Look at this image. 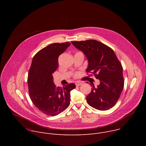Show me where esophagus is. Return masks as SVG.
<instances>
[{"label": "esophagus", "mask_w": 146, "mask_h": 146, "mask_svg": "<svg viewBox=\"0 0 146 146\" xmlns=\"http://www.w3.org/2000/svg\"><path fill=\"white\" fill-rule=\"evenodd\" d=\"M75 84H76V86H77V87H78V86H81L82 84H81V82H76V83H75Z\"/></svg>", "instance_id": "34e87169"}]
</instances>
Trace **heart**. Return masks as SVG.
<instances>
[{
	"label": "heart",
	"instance_id": "1",
	"mask_svg": "<svg viewBox=\"0 0 146 146\" xmlns=\"http://www.w3.org/2000/svg\"><path fill=\"white\" fill-rule=\"evenodd\" d=\"M78 75H79V74H78V73H75V74H74V77H78Z\"/></svg>",
	"mask_w": 146,
	"mask_h": 146
}]
</instances>
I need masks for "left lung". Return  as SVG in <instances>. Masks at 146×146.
I'll list each match as a JSON object with an SVG mask.
<instances>
[{"mask_svg": "<svg viewBox=\"0 0 146 146\" xmlns=\"http://www.w3.org/2000/svg\"><path fill=\"white\" fill-rule=\"evenodd\" d=\"M72 43L87 58V72L100 81L96 87L92 85L91 91L87 96L88 105L103 111L113 108L124 86L122 66L114 51L95 40L72 41Z\"/></svg>", "mask_w": 146, "mask_h": 146, "instance_id": "8db88e82", "label": "left lung"}]
</instances>
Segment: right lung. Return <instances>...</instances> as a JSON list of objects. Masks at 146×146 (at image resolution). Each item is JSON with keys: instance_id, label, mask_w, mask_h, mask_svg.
Returning <instances> with one entry per match:
<instances>
[{"instance_id": "right-lung-1", "label": "right lung", "mask_w": 146, "mask_h": 146, "mask_svg": "<svg viewBox=\"0 0 146 146\" xmlns=\"http://www.w3.org/2000/svg\"><path fill=\"white\" fill-rule=\"evenodd\" d=\"M70 45L69 42L53 43L37 52L33 56L28 72L29 97L34 105L43 113L55 116L70 105L73 83L62 88L54 83L52 73L58 68V57Z\"/></svg>"}]
</instances>
